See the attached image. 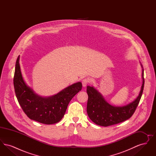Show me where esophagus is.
<instances>
[{
	"label": "esophagus",
	"instance_id": "esophagus-1",
	"mask_svg": "<svg viewBox=\"0 0 156 156\" xmlns=\"http://www.w3.org/2000/svg\"><path fill=\"white\" fill-rule=\"evenodd\" d=\"M89 80L88 79H87V78H85V79H83L82 81V86L83 87H85L87 85H88V83H89Z\"/></svg>",
	"mask_w": 156,
	"mask_h": 156
}]
</instances>
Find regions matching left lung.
<instances>
[{"instance_id": "8db88e82", "label": "left lung", "mask_w": 156, "mask_h": 156, "mask_svg": "<svg viewBox=\"0 0 156 156\" xmlns=\"http://www.w3.org/2000/svg\"><path fill=\"white\" fill-rule=\"evenodd\" d=\"M142 78L143 84L139 96L132 103L122 107L112 106L104 99L97 89L87 86L88 99L87 111L89 118L98 125L106 127L121 123L131 118L139 104L144 89L143 69Z\"/></svg>"}]
</instances>
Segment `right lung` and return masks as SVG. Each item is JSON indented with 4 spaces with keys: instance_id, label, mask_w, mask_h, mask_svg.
Wrapping results in <instances>:
<instances>
[{
    "instance_id": "add662e5",
    "label": "right lung",
    "mask_w": 156,
    "mask_h": 156,
    "mask_svg": "<svg viewBox=\"0 0 156 156\" xmlns=\"http://www.w3.org/2000/svg\"><path fill=\"white\" fill-rule=\"evenodd\" d=\"M13 83L16 96L25 114L30 119L46 125L56 123L62 119L69 102L82 87L81 82H78L52 97H40L24 81L19 56L16 62Z\"/></svg>"
}]
</instances>
